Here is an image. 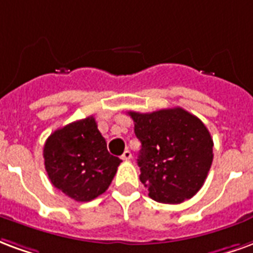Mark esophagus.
<instances>
[{
    "mask_svg": "<svg viewBox=\"0 0 253 253\" xmlns=\"http://www.w3.org/2000/svg\"><path fill=\"white\" fill-rule=\"evenodd\" d=\"M121 158H122V160H123V161L131 160V153H130V151H128V150H126V151H125V153H123V154H122Z\"/></svg>",
    "mask_w": 253,
    "mask_h": 253,
    "instance_id": "obj_1",
    "label": "esophagus"
}]
</instances>
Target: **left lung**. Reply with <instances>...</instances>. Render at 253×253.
<instances>
[{"mask_svg":"<svg viewBox=\"0 0 253 253\" xmlns=\"http://www.w3.org/2000/svg\"><path fill=\"white\" fill-rule=\"evenodd\" d=\"M141 141V182L162 204H181L205 182L213 161V139L203 122L181 107L150 114L130 111Z\"/></svg>","mask_w":253,"mask_h":253,"instance_id":"1","label":"left lung"}]
</instances>
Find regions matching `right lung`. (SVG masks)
I'll use <instances>...</instances> for the list:
<instances>
[{
  "instance_id": "add662e5",
  "label": "right lung",
  "mask_w": 253,
  "mask_h": 253,
  "mask_svg": "<svg viewBox=\"0 0 253 253\" xmlns=\"http://www.w3.org/2000/svg\"><path fill=\"white\" fill-rule=\"evenodd\" d=\"M121 162L108 153L93 117L56 130L44 145V165L52 185L79 203L104 193Z\"/></svg>"
}]
</instances>
